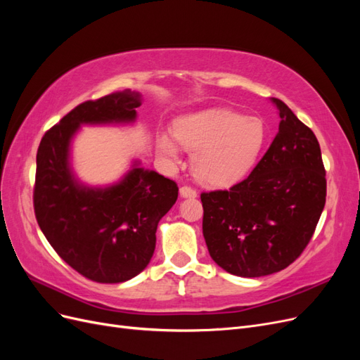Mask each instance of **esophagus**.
I'll return each mask as SVG.
<instances>
[{
	"label": "esophagus",
	"mask_w": 360,
	"mask_h": 360,
	"mask_svg": "<svg viewBox=\"0 0 360 360\" xmlns=\"http://www.w3.org/2000/svg\"><path fill=\"white\" fill-rule=\"evenodd\" d=\"M180 195L183 198H195V197H197V191L189 188V186H181L180 188Z\"/></svg>",
	"instance_id": "34e87169"
}]
</instances>
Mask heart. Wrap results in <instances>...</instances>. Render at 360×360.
<instances>
[{"mask_svg":"<svg viewBox=\"0 0 360 360\" xmlns=\"http://www.w3.org/2000/svg\"><path fill=\"white\" fill-rule=\"evenodd\" d=\"M172 134H158V148L163 158L177 160L181 146L193 151L192 171L198 181L210 188H228L254 167L266 143L267 127L258 117L209 108L179 117Z\"/></svg>","mask_w":360,"mask_h":360,"instance_id":"b5f03b06","label":"heart"}]
</instances>
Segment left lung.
<instances>
[{"instance_id":"left-lung-1","label":"left lung","mask_w":360,"mask_h":360,"mask_svg":"<svg viewBox=\"0 0 360 360\" xmlns=\"http://www.w3.org/2000/svg\"><path fill=\"white\" fill-rule=\"evenodd\" d=\"M279 130L248 179L201 193L202 234L214 263L242 278L288 267L309 243L326 202V171L312 130L279 99Z\"/></svg>"}]
</instances>
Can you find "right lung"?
Here are the masks:
<instances>
[{"label":"right lung","mask_w":360,"mask_h":360,"mask_svg":"<svg viewBox=\"0 0 360 360\" xmlns=\"http://www.w3.org/2000/svg\"><path fill=\"white\" fill-rule=\"evenodd\" d=\"M141 94L111 93L78 105L41 138L34 213L56 252L82 276L118 284L143 271L156 248L158 224L176 204V181L134 160L122 180L89 186L75 176L70 148L81 126L132 124Z\"/></svg>","instance_id":"1"}]
</instances>
